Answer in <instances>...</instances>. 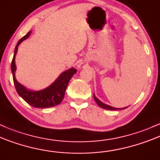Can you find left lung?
I'll return each mask as SVG.
<instances>
[{"label": "left lung", "instance_id": "1", "mask_svg": "<svg viewBox=\"0 0 160 160\" xmlns=\"http://www.w3.org/2000/svg\"><path fill=\"white\" fill-rule=\"evenodd\" d=\"M94 100H95V101H96V103H98V105L99 106V107H101V108H103V109H108V110H117V109H125V108H127V107H124V108H115V107H110V106H109V105H107V104H104L103 103H102L101 101H100L98 99V98H96V97L94 96Z\"/></svg>", "mask_w": 160, "mask_h": 160}]
</instances>
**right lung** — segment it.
<instances>
[{
	"label": "right lung",
	"instance_id": "obj_1",
	"mask_svg": "<svg viewBox=\"0 0 160 160\" xmlns=\"http://www.w3.org/2000/svg\"><path fill=\"white\" fill-rule=\"evenodd\" d=\"M30 33L31 32H28L24 37H22L18 41L15 48V51H14V55L11 62V71L14 85H15L18 94L32 107H35V108H48V107H55L62 102L64 95H65V91L68 84L72 75L76 73L77 70L75 68H71V69H68L62 72L51 85L39 91H29L21 84H19L15 78V56L17 54L18 46L22 41L28 38L30 35Z\"/></svg>",
	"mask_w": 160,
	"mask_h": 160
}]
</instances>
